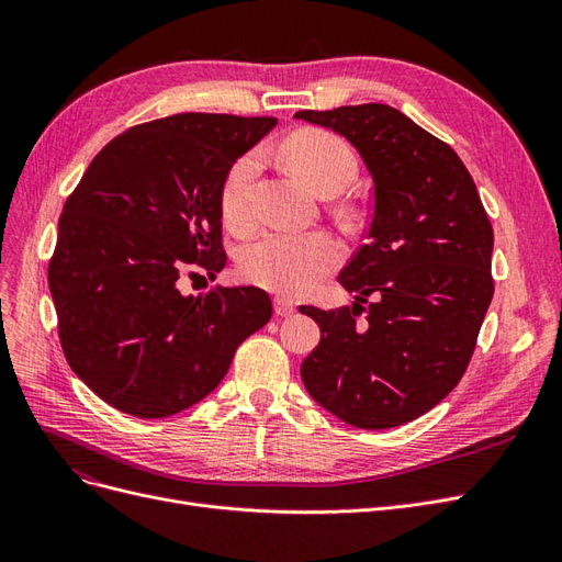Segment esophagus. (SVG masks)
Returning a JSON list of instances; mask_svg holds the SVG:
<instances>
[{"label":"esophagus","instance_id":"1","mask_svg":"<svg viewBox=\"0 0 562 562\" xmlns=\"http://www.w3.org/2000/svg\"><path fill=\"white\" fill-rule=\"evenodd\" d=\"M274 312H277V316H293L297 310L291 300L274 297Z\"/></svg>","mask_w":562,"mask_h":562}]
</instances>
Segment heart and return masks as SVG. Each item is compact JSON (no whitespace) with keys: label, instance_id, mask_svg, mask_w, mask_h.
<instances>
[{"label":"heart","instance_id":"obj_1","mask_svg":"<svg viewBox=\"0 0 562 562\" xmlns=\"http://www.w3.org/2000/svg\"><path fill=\"white\" fill-rule=\"evenodd\" d=\"M285 161L318 194H339L359 173L353 149L326 131H302L283 147ZM260 157L250 151L236 161L223 182L220 209L234 232L252 227V180ZM345 258L342 244L328 232H265L239 258L241 277L279 295H304Z\"/></svg>","mask_w":562,"mask_h":562}]
</instances>
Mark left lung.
Returning <instances> with one entry per match:
<instances>
[{
    "mask_svg": "<svg viewBox=\"0 0 562 562\" xmlns=\"http://www.w3.org/2000/svg\"><path fill=\"white\" fill-rule=\"evenodd\" d=\"M300 122L342 135L372 180L366 244L337 281L351 307H300L321 328L302 363L310 396L359 429L417 419L462 380L492 302L495 236L454 149L396 108L302 110ZM376 297L368 308L362 304ZM361 311L366 322H356Z\"/></svg>",
    "mask_w": 562,
    "mask_h": 562,
    "instance_id": "left-lung-1",
    "label": "left lung"
}]
</instances>
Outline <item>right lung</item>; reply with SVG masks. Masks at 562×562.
Masks as SVG:
<instances>
[{
	"mask_svg": "<svg viewBox=\"0 0 562 562\" xmlns=\"http://www.w3.org/2000/svg\"><path fill=\"white\" fill-rule=\"evenodd\" d=\"M271 116L184 112L98 151L65 201L48 288L65 359L116 411L159 419L206 398L271 318L255 285L180 293L182 271H223L220 194ZM199 277V274H196Z\"/></svg>",
	"mask_w": 562,
	"mask_h": 562,
	"instance_id": "right-lung-1",
	"label": "right lung"
}]
</instances>
